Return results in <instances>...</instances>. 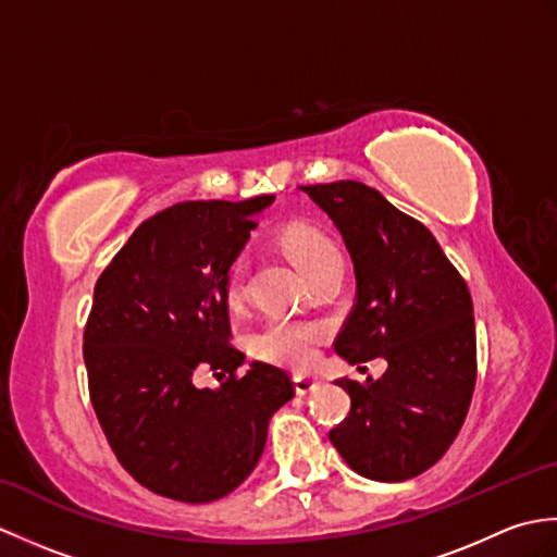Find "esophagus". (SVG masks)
<instances>
[{
    "instance_id": "esophagus-1",
    "label": "esophagus",
    "mask_w": 557,
    "mask_h": 557,
    "mask_svg": "<svg viewBox=\"0 0 557 557\" xmlns=\"http://www.w3.org/2000/svg\"><path fill=\"white\" fill-rule=\"evenodd\" d=\"M315 387H318V381H315V377H311V375H304V373L294 375V389H297L299 395H309V393H313Z\"/></svg>"
}]
</instances>
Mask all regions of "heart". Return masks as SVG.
I'll list each match as a JSON object with an SVG mask.
<instances>
[{
    "label": "heart",
    "mask_w": 557,
    "mask_h": 557,
    "mask_svg": "<svg viewBox=\"0 0 557 557\" xmlns=\"http://www.w3.org/2000/svg\"><path fill=\"white\" fill-rule=\"evenodd\" d=\"M282 246L289 253V258L297 263V268L306 277L323 265L327 256L337 253L335 244L327 239L323 232L313 227H289L282 234ZM246 285V265L244 260H234L227 270V280H224V292L227 299L234 304L242 299ZM325 337V325L313 321H287V318H277L270 321L256 337V351L260 357L292 366V369H304L315 359L318 342Z\"/></svg>",
    "instance_id": "b5f03b06"
}]
</instances>
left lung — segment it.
Returning a JSON list of instances; mask_svg holds the SVG:
<instances>
[{"label":"left lung","instance_id":"8db88e82","mask_svg":"<svg viewBox=\"0 0 557 557\" xmlns=\"http://www.w3.org/2000/svg\"><path fill=\"white\" fill-rule=\"evenodd\" d=\"M335 222L354 263L357 301L335 339L354 363L383 357L377 381L339 377L349 417L330 441L357 474L397 483L453 445L476 385L474 306L435 236L361 182L299 186Z\"/></svg>","mask_w":557,"mask_h":557}]
</instances>
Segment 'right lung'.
Listing matches in <instances>:
<instances>
[{
  "label": "right lung",
  "mask_w": 557,
  "mask_h": 557,
  "mask_svg": "<svg viewBox=\"0 0 557 557\" xmlns=\"http://www.w3.org/2000/svg\"><path fill=\"white\" fill-rule=\"evenodd\" d=\"M275 196L186 200L148 218L102 270L83 333L92 409L120 465L180 503L242 486L263 455L268 423L294 397L263 361L236 375L224 280ZM215 370L220 388H196Z\"/></svg>",
  "instance_id": "1"
}]
</instances>
